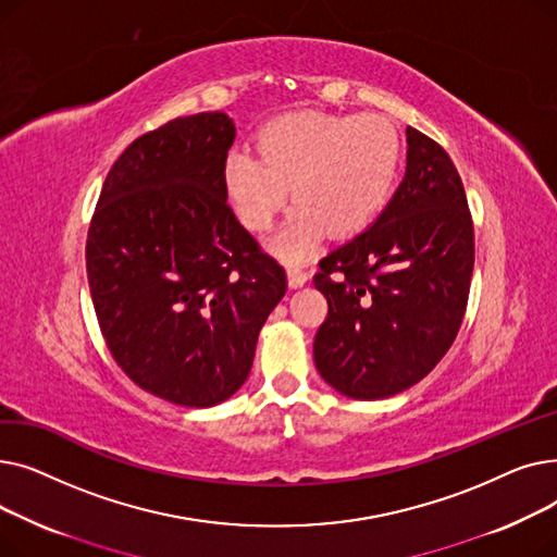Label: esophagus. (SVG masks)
Masks as SVG:
<instances>
[{
    "label": "esophagus",
    "mask_w": 557,
    "mask_h": 557,
    "mask_svg": "<svg viewBox=\"0 0 557 557\" xmlns=\"http://www.w3.org/2000/svg\"><path fill=\"white\" fill-rule=\"evenodd\" d=\"M286 273H288V284H290V288H298V286H302V284L309 280V273H307L302 267H298V263H288Z\"/></svg>",
    "instance_id": "obj_1"
}]
</instances>
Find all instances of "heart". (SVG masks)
I'll use <instances>...</instances> for the list:
<instances>
[{
    "mask_svg": "<svg viewBox=\"0 0 557 557\" xmlns=\"http://www.w3.org/2000/svg\"><path fill=\"white\" fill-rule=\"evenodd\" d=\"M257 152L232 149L223 164V187L237 219L252 232L273 225L286 208L296 210L275 246L305 257L330 232L352 237L386 205L401 162V139L379 114L290 112L263 126Z\"/></svg>",
    "mask_w": 557,
    "mask_h": 557,
    "instance_id": "heart-1",
    "label": "heart"
}]
</instances>
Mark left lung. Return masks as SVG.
I'll use <instances>...</instances> for the list:
<instances>
[{"mask_svg": "<svg viewBox=\"0 0 557 557\" xmlns=\"http://www.w3.org/2000/svg\"><path fill=\"white\" fill-rule=\"evenodd\" d=\"M406 175L372 227L318 261L327 318L313 338L320 376L355 399L424 379L451 347L470 298L474 223L441 144L406 128Z\"/></svg>", "mask_w": 557, "mask_h": 557, "instance_id": "8db88e82", "label": "left lung"}]
</instances>
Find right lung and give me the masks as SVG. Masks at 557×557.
Here are the masks:
<instances>
[{"label":"right lung","mask_w":557,"mask_h":557,"mask_svg":"<svg viewBox=\"0 0 557 557\" xmlns=\"http://www.w3.org/2000/svg\"><path fill=\"white\" fill-rule=\"evenodd\" d=\"M225 112L137 137L108 173L85 263L112 359L146 393L205 408L248 379L286 273L237 221L223 187Z\"/></svg>","instance_id":"add662e5"}]
</instances>
